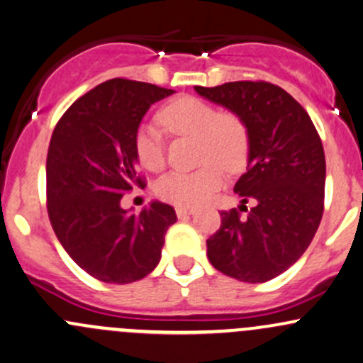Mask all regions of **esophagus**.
I'll use <instances>...</instances> for the list:
<instances>
[{"mask_svg": "<svg viewBox=\"0 0 363 363\" xmlns=\"http://www.w3.org/2000/svg\"><path fill=\"white\" fill-rule=\"evenodd\" d=\"M194 214L192 207H177V216L178 218H186V216Z\"/></svg>", "mask_w": 363, "mask_h": 363, "instance_id": "1", "label": "esophagus"}]
</instances>
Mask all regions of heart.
Listing matches in <instances>:
<instances>
[{
	"label": "heart",
	"mask_w": 363,
	"mask_h": 363,
	"mask_svg": "<svg viewBox=\"0 0 363 363\" xmlns=\"http://www.w3.org/2000/svg\"><path fill=\"white\" fill-rule=\"evenodd\" d=\"M160 121L173 135L195 138L201 145L199 154L202 162H216L192 173L173 171L161 177L156 183V194L162 201L180 207L199 206L221 185L220 165L226 171H238L245 164L248 130L245 121L235 113L219 111L206 101L183 96L161 109ZM135 152L145 169L160 171L164 166V144L156 128L138 130Z\"/></svg>",
	"instance_id": "b5f03b06"
}]
</instances>
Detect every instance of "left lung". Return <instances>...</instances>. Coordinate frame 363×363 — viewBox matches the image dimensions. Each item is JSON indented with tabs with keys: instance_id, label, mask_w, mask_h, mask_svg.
<instances>
[{
	"instance_id": "obj_1",
	"label": "left lung",
	"mask_w": 363,
	"mask_h": 363,
	"mask_svg": "<svg viewBox=\"0 0 363 363\" xmlns=\"http://www.w3.org/2000/svg\"><path fill=\"white\" fill-rule=\"evenodd\" d=\"M194 89L245 121L247 173L235 183V192L242 202L255 201L245 218L236 209L223 211L221 226L207 240V257L238 281H269L302 257L319 228L323 142L307 111L278 85L228 82Z\"/></svg>"
}]
</instances>
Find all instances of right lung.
<instances>
[{"label": "right lung", "instance_id": "obj_1", "mask_svg": "<svg viewBox=\"0 0 363 363\" xmlns=\"http://www.w3.org/2000/svg\"><path fill=\"white\" fill-rule=\"evenodd\" d=\"M174 91L137 80L99 84L67 109L52 132L46 161L48 214L67 254L92 278L138 281L156 269L168 228V203L152 201L138 214L121 197L138 178L135 135L142 118Z\"/></svg>", "mask_w": 363, "mask_h": 363}]
</instances>
